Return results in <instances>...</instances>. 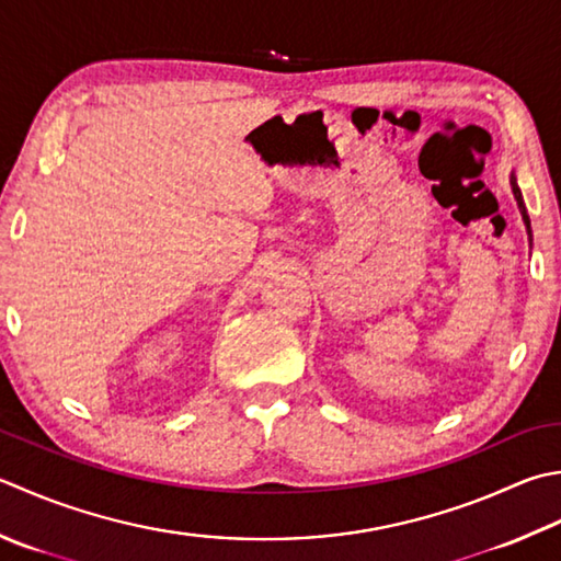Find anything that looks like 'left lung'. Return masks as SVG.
I'll return each mask as SVG.
<instances>
[{
  "instance_id": "8db88e82",
  "label": "left lung",
  "mask_w": 561,
  "mask_h": 561,
  "mask_svg": "<svg viewBox=\"0 0 561 561\" xmlns=\"http://www.w3.org/2000/svg\"><path fill=\"white\" fill-rule=\"evenodd\" d=\"M511 186H513V196H515V202H518V208H520V214H523V221H525V226H528V233H530V218H528V211H525L523 194H520V190H518V182H515V174L511 178Z\"/></svg>"
}]
</instances>
